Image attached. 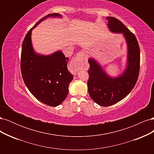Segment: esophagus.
<instances>
[{
  "label": "esophagus",
  "instance_id": "obj_1",
  "mask_svg": "<svg viewBox=\"0 0 154 154\" xmlns=\"http://www.w3.org/2000/svg\"><path fill=\"white\" fill-rule=\"evenodd\" d=\"M87 60L85 53L83 51L78 52L76 57L74 58L70 63V69L73 74H76L83 69H85L87 66Z\"/></svg>",
  "mask_w": 154,
  "mask_h": 154
}]
</instances>
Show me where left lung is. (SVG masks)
Returning a JSON list of instances; mask_svg holds the SVG:
<instances>
[{
	"instance_id": "left-lung-1",
	"label": "left lung",
	"mask_w": 154,
	"mask_h": 154,
	"mask_svg": "<svg viewBox=\"0 0 154 154\" xmlns=\"http://www.w3.org/2000/svg\"><path fill=\"white\" fill-rule=\"evenodd\" d=\"M109 28L123 33L128 45V67L122 76H107L94 60L89 59L88 91L92 100L99 105L108 106L118 103L132 90L137 81L140 68V49L136 36L117 18L107 17Z\"/></svg>"
}]
</instances>
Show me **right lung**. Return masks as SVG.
<instances>
[{
	"instance_id": "add662e5",
	"label": "right lung",
	"mask_w": 154,
	"mask_h": 154,
	"mask_svg": "<svg viewBox=\"0 0 154 154\" xmlns=\"http://www.w3.org/2000/svg\"><path fill=\"white\" fill-rule=\"evenodd\" d=\"M51 17L61 15L51 13L44 17L26 34L22 45L20 70L23 80L31 94L42 103L56 106L66 98L73 78L67 69L69 58L65 57L62 51L50 56L35 54L31 41L32 29Z\"/></svg>"
}]
</instances>
